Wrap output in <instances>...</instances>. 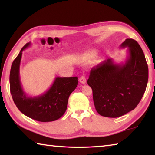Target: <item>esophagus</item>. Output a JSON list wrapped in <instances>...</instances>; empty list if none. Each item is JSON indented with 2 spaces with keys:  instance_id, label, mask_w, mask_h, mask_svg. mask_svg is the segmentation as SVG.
Wrapping results in <instances>:
<instances>
[{
  "instance_id": "34e87169",
  "label": "esophagus",
  "mask_w": 155,
  "mask_h": 155,
  "mask_svg": "<svg viewBox=\"0 0 155 155\" xmlns=\"http://www.w3.org/2000/svg\"><path fill=\"white\" fill-rule=\"evenodd\" d=\"M79 81L82 84H85L86 83V78L84 76H81V77L79 78Z\"/></svg>"
}]
</instances>
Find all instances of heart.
<instances>
[{
    "label": "heart",
    "instance_id": "obj_1",
    "mask_svg": "<svg viewBox=\"0 0 155 155\" xmlns=\"http://www.w3.org/2000/svg\"><path fill=\"white\" fill-rule=\"evenodd\" d=\"M96 54V52L95 51H94V50H92V51H89L87 53V55H90V56L95 55Z\"/></svg>",
    "mask_w": 155,
    "mask_h": 155
}]
</instances>
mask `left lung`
<instances>
[{
  "instance_id": "8db88e82",
  "label": "left lung",
  "mask_w": 155,
  "mask_h": 155,
  "mask_svg": "<svg viewBox=\"0 0 155 155\" xmlns=\"http://www.w3.org/2000/svg\"><path fill=\"white\" fill-rule=\"evenodd\" d=\"M128 48L124 64L108 59L91 70L87 84L92 89L96 110L102 116L117 117L134 109L145 92L148 68L142 49L133 39L120 48Z\"/></svg>"
}]
</instances>
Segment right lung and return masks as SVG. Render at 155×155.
Wrapping results in <instances>:
<instances>
[{
	"label": "right lung",
	"instance_id": "obj_1",
	"mask_svg": "<svg viewBox=\"0 0 155 155\" xmlns=\"http://www.w3.org/2000/svg\"><path fill=\"white\" fill-rule=\"evenodd\" d=\"M31 45V42L26 44L12 63L9 76L12 98L18 109L30 118L42 122L54 121L66 111L69 96L78 85V77H56L46 92L28 96L21 84L20 66L22 51Z\"/></svg>",
	"mask_w": 155,
	"mask_h": 155
}]
</instances>
